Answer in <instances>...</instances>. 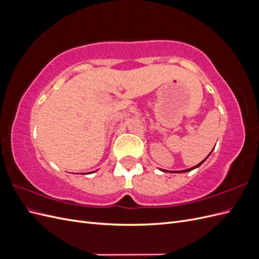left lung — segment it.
I'll return each mask as SVG.
<instances>
[{"label": "left lung", "instance_id": "1", "mask_svg": "<svg viewBox=\"0 0 259 259\" xmlns=\"http://www.w3.org/2000/svg\"><path fill=\"white\" fill-rule=\"evenodd\" d=\"M210 153H211V152H210ZM210 153H209V154H210ZM209 154H208V155H209ZM208 155H207V156H206V158H205L204 160H203V161H202V162H201L200 164H198V165H195V166H193V167H191V168H188V169H185V170H180V171H190V170H192V169H194V168H197V167H199V166L201 165V164H202L203 162H204V161H205V160H206V159L208 158ZM164 171H165V170H164Z\"/></svg>", "mask_w": 259, "mask_h": 259}]
</instances>
